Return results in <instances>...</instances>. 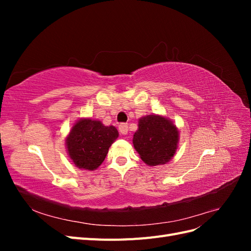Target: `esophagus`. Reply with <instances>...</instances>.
<instances>
[{
	"label": "esophagus",
	"instance_id": "1",
	"mask_svg": "<svg viewBox=\"0 0 251 251\" xmlns=\"http://www.w3.org/2000/svg\"><path fill=\"white\" fill-rule=\"evenodd\" d=\"M119 132L123 134V135H126L127 134V131H128V126L126 124H120L119 126Z\"/></svg>",
	"mask_w": 251,
	"mask_h": 251
}]
</instances>
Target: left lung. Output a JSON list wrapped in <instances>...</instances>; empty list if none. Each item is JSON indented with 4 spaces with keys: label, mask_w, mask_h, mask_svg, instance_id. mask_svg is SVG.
<instances>
[{
    "label": "left lung",
    "mask_w": 251,
    "mask_h": 251,
    "mask_svg": "<svg viewBox=\"0 0 251 251\" xmlns=\"http://www.w3.org/2000/svg\"><path fill=\"white\" fill-rule=\"evenodd\" d=\"M133 143L142 161L155 166L169 162L177 150L179 134L176 126L159 115L139 119Z\"/></svg>",
    "instance_id": "left-lung-1"
}]
</instances>
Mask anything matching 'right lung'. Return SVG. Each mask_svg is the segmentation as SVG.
<instances>
[{
  "label": "right lung",
  "mask_w": 251,
  "mask_h": 251,
  "mask_svg": "<svg viewBox=\"0 0 251 251\" xmlns=\"http://www.w3.org/2000/svg\"><path fill=\"white\" fill-rule=\"evenodd\" d=\"M117 137L115 126H105L97 120L81 119L67 137L68 153L79 169L94 171L103 162L109 148Z\"/></svg>",
  "instance_id": "1"
}]
</instances>
